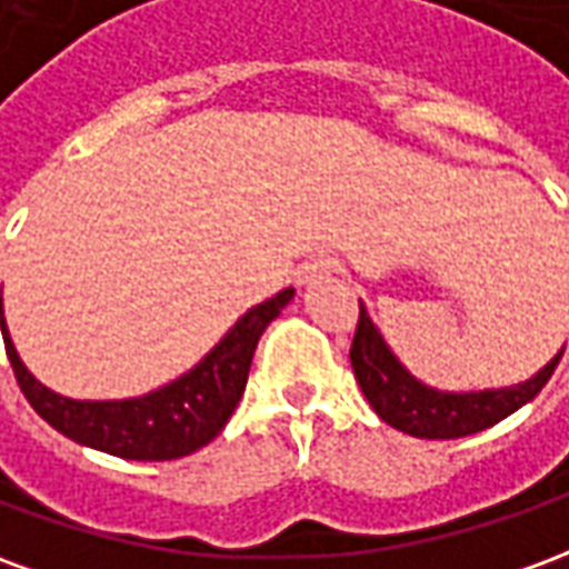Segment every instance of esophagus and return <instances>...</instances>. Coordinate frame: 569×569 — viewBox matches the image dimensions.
I'll use <instances>...</instances> for the list:
<instances>
[{
    "label": "esophagus",
    "mask_w": 569,
    "mask_h": 569,
    "mask_svg": "<svg viewBox=\"0 0 569 569\" xmlns=\"http://www.w3.org/2000/svg\"><path fill=\"white\" fill-rule=\"evenodd\" d=\"M338 264H335V259H329V256H317V259H310L305 268H301V273H298V280L301 283H317V280H322L326 273H332Z\"/></svg>",
    "instance_id": "esophagus-1"
}]
</instances>
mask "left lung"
<instances>
[{
  "instance_id": "1",
  "label": "left lung",
  "mask_w": 569,
  "mask_h": 569,
  "mask_svg": "<svg viewBox=\"0 0 569 569\" xmlns=\"http://www.w3.org/2000/svg\"><path fill=\"white\" fill-rule=\"evenodd\" d=\"M561 357L563 350H558L555 359L546 362L530 381L500 387V390H472V393L436 390L418 381L396 359L378 326L371 322L369 310L362 308V301H359L357 335L350 345V366L375 415L415 439H460L500 423L549 383Z\"/></svg>"
}]
</instances>
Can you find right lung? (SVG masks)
Wrapping results in <instances>:
<instances>
[{"label":"right lung","mask_w":569,"mask_h":569,"mask_svg":"<svg viewBox=\"0 0 569 569\" xmlns=\"http://www.w3.org/2000/svg\"><path fill=\"white\" fill-rule=\"evenodd\" d=\"M296 289L289 286L268 301L249 308L224 332L219 345L200 359L182 378L163 383L158 390L133 399H69L48 390L32 371L20 362L14 341L8 335L0 292V329L6 353L20 390L36 415L48 420L67 439L97 448V451L124 457V460H176L210 445L228 418L234 415L240 396L247 390L249 366L268 322L292 301Z\"/></svg>","instance_id":"obj_1"}]
</instances>
